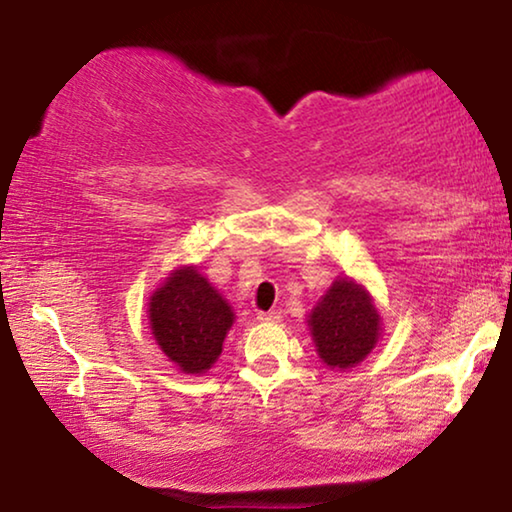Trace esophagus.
Returning a JSON list of instances; mask_svg holds the SVG:
<instances>
[{"mask_svg": "<svg viewBox=\"0 0 512 512\" xmlns=\"http://www.w3.org/2000/svg\"><path fill=\"white\" fill-rule=\"evenodd\" d=\"M257 320H262V323H280L282 311H262V314H257Z\"/></svg>", "mask_w": 512, "mask_h": 512, "instance_id": "esophagus-1", "label": "esophagus"}]
</instances>
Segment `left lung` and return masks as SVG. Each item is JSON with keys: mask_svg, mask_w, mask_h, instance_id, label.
<instances>
[{"mask_svg": "<svg viewBox=\"0 0 512 512\" xmlns=\"http://www.w3.org/2000/svg\"><path fill=\"white\" fill-rule=\"evenodd\" d=\"M307 327L318 359L329 370H350L379 343L381 314L361 282L339 275L309 311Z\"/></svg>", "mask_w": 512, "mask_h": 512, "instance_id": "1", "label": "left lung"}]
</instances>
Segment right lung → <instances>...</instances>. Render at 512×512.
<instances>
[{
    "instance_id": "right-lung-1",
    "label": "right lung",
    "mask_w": 512,
    "mask_h": 512,
    "mask_svg": "<svg viewBox=\"0 0 512 512\" xmlns=\"http://www.w3.org/2000/svg\"><path fill=\"white\" fill-rule=\"evenodd\" d=\"M232 323L230 302L194 264L171 271L149 298L153 339L185 375H203L214 366Z\"/></svg>"
}]
</instances>
